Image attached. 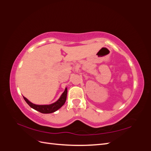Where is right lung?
Instances as JSON below:
<instances>
[{
  "label": "right lung",
  "instance_id": "right-lung-1",
  "mask_svg": "<svg viewBox=\"0 0 151 151\" xmlns=\"http://www.w3.org/2000/svg\"><path fill=\"white\" fill-rule=\"evenodd\" d=\"M67 89L65 88L64 92L63 93L60 98H59L57 101L53 104L49 105H37L31 103L28 99H26L23 96L26 102L29 104V106L33 108L36 111H38L42 113H52L56 111L59 108H60L64 103H65L67 99Z\"/></svg>",
  "mask_w": 151,
  "mask_h": 151
}]
</instances>
